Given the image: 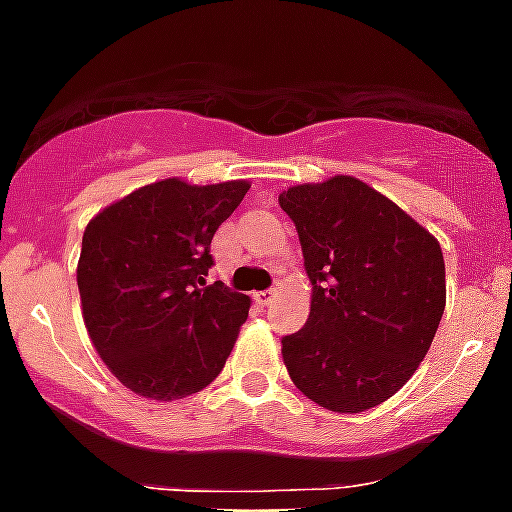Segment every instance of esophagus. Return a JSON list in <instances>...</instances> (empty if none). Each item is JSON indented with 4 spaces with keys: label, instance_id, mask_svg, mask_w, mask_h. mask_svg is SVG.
<instances>
[{
    "label": "esophagus",
    "instance_id": "esophagus-1",
    "mask_svg": "<svg viewBox=\"0 0 512 512\" xmlns=\"http://www.w3.org/2000/svg\"><path fill=\"white\" fill-rule=\"evenodd\" d=\"M273 299H276V289L257 291V294H255V302L260 304V307H268V304H273Z\"/></svg>",
    "mask_w": 512,
    "mask_h": 512
}]
</instances>
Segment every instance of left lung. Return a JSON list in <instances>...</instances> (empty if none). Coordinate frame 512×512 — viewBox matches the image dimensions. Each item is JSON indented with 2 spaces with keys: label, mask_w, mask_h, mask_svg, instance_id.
Segmentation results:
<instances>
[{
  "label": "left lung",
  "mask_w": 512,
  "mask_h": 512,
  "mask_svg": "<svg viewBox=\"0 0 512 512\" xmlns=\"http://www.w3.org/2000/svg\"><path fill=\"white\" fill-rule=\"evenodd\" d=\"M312 281L309 317L281 341L296 388L328 411L375 409L411 380L445 312L440 242L356 176L278 195Z\"/></svg>",
  "instance_id": "1"
}]
</instances>
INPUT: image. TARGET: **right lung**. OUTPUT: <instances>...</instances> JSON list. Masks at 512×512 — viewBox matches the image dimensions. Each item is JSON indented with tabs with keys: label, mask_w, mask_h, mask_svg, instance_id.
Segmentation results:
<instances>
[{
	"label": "right lung",
	"mask_w": 512,
	"mask_h": 512,
	"mask_svg": "<svg viewBox=\"0 0 512 512\" xmlns=\"http://www.w3.org/2000/svg\"><path fill=\"white\" fill-rule=\"evenodd\" d=\"M249 182L145 184L90 218L77 260L88 336L109 372L150 401H176L221 375L249 296L205 283L210 242Z\"/></svg>",
	"instance_id": "right-lung-1"
}]
</instances>
